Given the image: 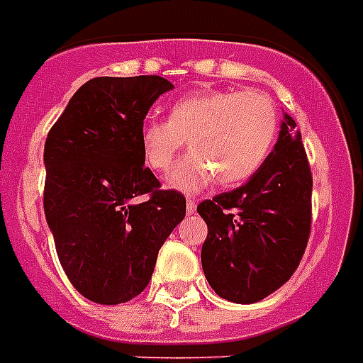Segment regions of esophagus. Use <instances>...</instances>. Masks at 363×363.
I'll return each instance as SVG.
<instances>
[{"mask_svg":"<svg viewBox=\"0 0 363 363\" xmlns=\"http://www.w3.org/2000/svg\"><path fill=\"white\" fill-rule=\"evenodd\" d=\"M196 208H197V203H196V199H188L186 201V211L188 212H196Z\"/></svg>","mask_w":363,"mask_h":363,"instance_id":"1","label":"esophagus"}]
</instances>
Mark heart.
Segmentation results:
<instances>
[{
    "instance_id": "obj_1",
    "label": "heart",
    "mask_w": 363,
    "mask_h": 363,
    "mask_svg": "<svg viewBox=\"0 0 363 363\" xmlns=\"http://www.w3.org/2000/svg\"><path fill=\"white\" fill-rule=\"evenodd\" d=\"M278 108L255 91H208L179 99L167 121L147 119L140 130L143 160L166 172L188 140V152L166 182L194 194L216 179L233 186L257 172L267 160L278 132Z\"/></svg>"
}]
</instances>
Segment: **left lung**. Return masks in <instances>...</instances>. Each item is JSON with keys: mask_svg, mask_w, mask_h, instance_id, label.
Masks as SVG:
<instances>
[{"mask_svg": "<svg viewBox=\"0 0 363 363\" xmlns=\"http://www.w3.org/2000/svg\"><path fill=\"white\" fill-rule=\"evenodd\" d=\"M311 186L302 135L284 113L272 152L246 184L197 207L208 228L203 272L218 296L255 304L289 281L308 246Z\"/></svg>", "mask_w": 363, "mask_h": 363, "instance_id": "8db88e82", "label": "left lung"}]
</instances>
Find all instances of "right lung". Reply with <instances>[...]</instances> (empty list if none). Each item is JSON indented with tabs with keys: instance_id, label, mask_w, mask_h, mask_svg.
I'll return each mask as SVG.
<instances>
[{
	"instance_id": "1",
	"label": "right lung",
	"mask_w": 363,
	"mask_h": 363,
	"mask_svg": "<svg viewBox=\"0 0 363 363\" xmlns=\"http://www.w3.org/2000/svg\"><path fill=\"white\" fill-rule=\"evenodd\" d=\"M169 89L160 76L93 78L46 138V222L70 284L96 304L138 296L186 214L184 196L158 188L140 147L147 111Z\"/></svg>"
}]
</instances>
